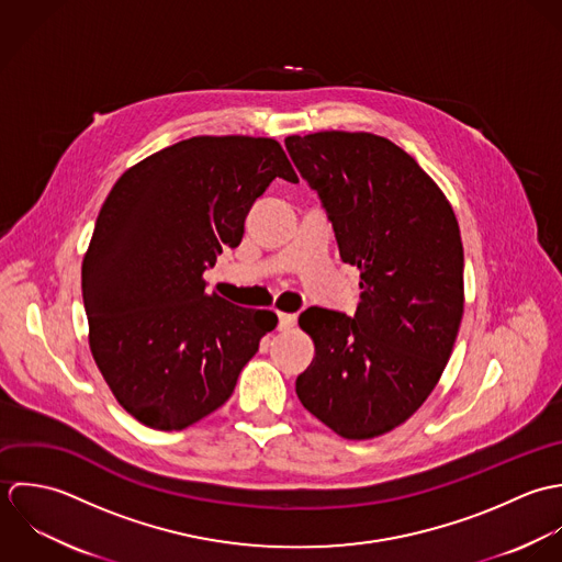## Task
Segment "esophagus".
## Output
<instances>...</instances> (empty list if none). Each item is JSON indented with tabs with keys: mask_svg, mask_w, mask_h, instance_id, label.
<instances>
[{
	"mask_svg": "<svg viewBox=\"0 0 562 562\" xmlns=\"http://www.w3.org/2000/svg\"><path fill=\"white\" fill-rule=\"evenodd\" d=\"M297 322V315H291V313H278V330H291Z\"/></svg>",
	"mask_w": 562,
	"mask_h": 562,
	"instance_id": "obj_1",
	"label": "esophagus"
}]
</instances>
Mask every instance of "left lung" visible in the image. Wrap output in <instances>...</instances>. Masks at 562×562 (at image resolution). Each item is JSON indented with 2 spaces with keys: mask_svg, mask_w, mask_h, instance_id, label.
Listing matches in <instances>:
<instances>
[{
  "mask_svg": "<svg viewBox=\"0 0 562 562\" xmlns=\"http://www.w3.org/2000/svg\"><path fill=\"white\" fill-rule=\"evenodd\" d=\"M284 145L362 289L351 317L319 306L300 315L315 358L295 393L340 437L373 439L404 424L448 364L464 304L458 222L432 178L384 136L333 130Z\"/></svg>",
  "mask_w": 562,
  "mask_h": 562,
  "instance_id": "left-lung-1",
  "label": "left lung"
}]
</instances>
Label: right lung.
<instances>
[{"label": "right lung", "instance_id": "1", "mask_svg": "<svg viewBox=\"0 0 562 562\" xmlns=\"http://www.w3.org/2000/svg\"><path fill=\"white\" fill-rule=\"evenodd\" d=\"M297 176L273 138L193 136L127 169L82 262L93 358L116 402L154 430H182L232 395L278 324L206 293L204 271L236 247L254 202Z\"/></svg>", "mask_w": 562, "mask_h": 562}]
</instances>
